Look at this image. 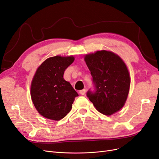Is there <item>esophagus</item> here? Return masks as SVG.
Segmentation results:
<instances>
[{
	"label": "esophagus",
	"mask_w": 159,
	"mask_h": 159,
	"mask_svg": "<svg viewBox=\"0 0 159 159\" xmlns=\"http://www.w3.org/2000/svg\"><path fill=\"white\" fill-rule=\"evenodd\" d=\"M79 93L81 95H84L86 93V89H83V90H81L79 91Z\"/></svg>",
	"instance_id": "1"
}]
</instances>
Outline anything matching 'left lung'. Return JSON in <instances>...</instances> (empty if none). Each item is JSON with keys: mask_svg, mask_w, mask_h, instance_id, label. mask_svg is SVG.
<instances>
[{"mask_svg": "<svg viewBox=\"0 0 159 159\" xmlns=\"http://www.w3.org/2000/svg\"><path fill=\"white\" fill-rule=\"evenodd\" d=\"M85 62L93 76L94 90L86 96L100 113L110 116L125 104L129 90V71L115 53L98 51L85 56Z\"/></svg>", "mask_w": 159, "mask_h": 159, "instance_id": "left-lung-1", "label": "left lung"}]
</instances>
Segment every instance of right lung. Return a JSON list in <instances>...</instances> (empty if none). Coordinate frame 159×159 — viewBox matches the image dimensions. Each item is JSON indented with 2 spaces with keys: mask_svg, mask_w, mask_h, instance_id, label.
Wrapping results in <instances>:
<instances>
[{
  "mask_svg": "<svg viewBox=\"0 0 159 159\" xmlns=\"http://www.w3.org/2000/svg\"><path fill=\"white\" fill-rule=\"evenodd\" d=\"M74 59L71 56L50 57L35 72L31 85L32 100L38 111L46 118L55 121L63 119L79 96L63 78L65 69Z\"/></svg>",
  "mask_w": 159,
  "mask_h": 159,
  "instance_id": "1",
  "label": "right lung"
}]
</instances>
